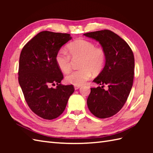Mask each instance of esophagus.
Instances as JSON below:
<instances>
[{
	"label": "esophagus",
	"instance_id": "1",
	"mask_svg": "<svg viewBox=\"0 0 153 153\" xmlns=\"http://www.w3.org/2000/svg\"><path fill=\"white\" fill-rule=\"evenodd\" d=\"M80 87H80V86H78V85H75V86H74V88H75V89H76V90L79 89Z\"/></svg>",
	"mask_w": 153,
	"mask_h": 153
}]
</instances>
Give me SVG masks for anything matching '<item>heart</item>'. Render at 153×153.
<instances>
[{"label":"heart","mask_w":153,"mask_h":153,"mask_svg":"<svg viewBox=\"0 0 153 153\" xmlns=\"http://www.w3.org/2000/svg\"><path fill=\"white\" fill-rule=\"evenodd\" d=\"M68 54L66 51L60 50L55 56V61L59 69L63 72L69 71L71 66V58L81 57L79 70L71 71L66 76L68 83L82 85L94 74L101 71L105 66V52L101 48L95 47L92 42L79 39L68 45Z\"/></svg>","instance_id":"b5f03b06"}]
</instances>
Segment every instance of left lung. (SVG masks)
Instances as JSON below:
<instances>
[{"label":"left lung","mask_w":153,"mask_h":153,"mask_svg":"<svg viewBox=\"0 0 153 153\" xmlns=\"http://www.w3.org/2000/svg\"><path fill=\"white\" fill-rule=\"evenodd\" d=\"M99 43L105 52V65L93 82L101 87L91 88L87 106L99 118L115 115L122 109L131 91L134 77V53L126 42L108 30L84 33ZM106 85V90L103 87Z\"/></svg>","instance_id":"left-lung-1"}]
</instances>
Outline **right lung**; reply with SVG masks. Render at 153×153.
I'll return each mask as SVG.
<instances>
[{
	"label": "right lung",
	"instance_id": "add662e5",
	"mask_svg": "<svg viewBox=\"0 0 153 153\" xmlns=\"http://www.w3.org/2000/svg\"><path fill=\"white\" fill-rule=\"evenodd\" d=\"M71 39L68 33L41 31L22 50L19 84L29 107L43 119L53 120L62 114L74 91L72 85L60 83L64 76L55 61L56 53ZM55 85L54 88L50 87Z\"/></svg>",
	"mask_w": 153,
	"mask_h": 153
}]
</instances>
